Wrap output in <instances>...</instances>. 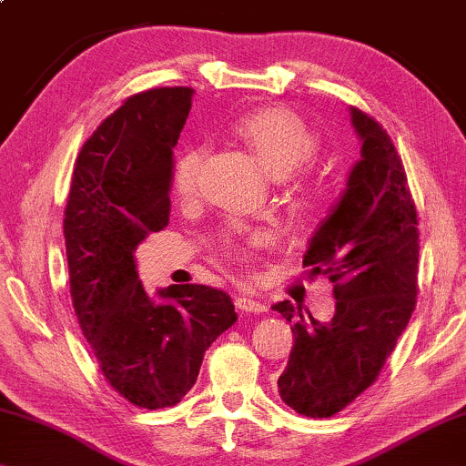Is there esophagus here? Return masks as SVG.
<instances>
[{
  "instance_id": "obj_1",
  "label": "esophagus",
  "mask_w": 466,
  "mask_h": 466,
  "mask_svg": "<svg viewBox=\"0 0 466 466\" xmlns=\"http://www.w3.org/2000/svg\"><path fill=\"white\" fill-rule=\"evenodd\" d=\"M235 306H238V310L241 312H267V304L252 291H241L239 296L235 298Z\"/></svg>"
}]
</instances>
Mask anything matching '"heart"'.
Segmentation results:
<instances>
[{
    "instance_id": "obj_1",
    "label": "heart",
    "mask_w": 466,
    "mask_h": 466,
    "mask_svg": "<svg viewBox=\"0 0 466 466\" xmlns=\"http://www.w3.org/2000/svg\"><path fill=\"white\" fill-rule=\"evenodd\" d=\"M233 133L246 143L264 164V168L275 177H288L293 170L304 167L314 158L319 149V139L310 127H308L298 114L285 108L256 110L241 116L233 125ZM202 162V152L198 147H189L177 156L170 173V185L175 196L187 199L198 189V170ZM298 202H306L310 189L299 185ZM258 238L246 241H227V252L235 258H243L249 246H254Z\"/></svg>"
}]
</instances>
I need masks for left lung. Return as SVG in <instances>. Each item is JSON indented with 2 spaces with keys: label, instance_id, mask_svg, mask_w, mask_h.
I'll use <instances>...</instances> for the list:
<instances>
[{
  "label": "left lung",
  "instance_id": "8db88e82",
  "mask_svg": "<svg viewBox=\"0 0 466 466\" xmlns=\"http://www.w3.org/2000/svg\"><path fill=\"white\" fill-rule=\"evenodd\" d=\"M360 158L308 239L304 267L335 283L331 323H306L289 299L293 350L279 396L298 414L327 419L373 385L417 304L419 228L406 173L383 127L350 108Z\"/></svg>",
  "mask_w": 466,
  "mask_h": 466
}]
</instances>
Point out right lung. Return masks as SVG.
I'll return each instance as SVG.
<instances>
[{"label": "right lung", "mask_w": 466, "mask_h": 466, "mask_svg": "<svg viewBox=\"0 0 466 466\" xmlns=\"http://www.w3.org/2000/svg\"><path fill=\"white\" fill-rule=\"evenodd\" d=\"M193 93L149 89L106 118L81 147L64 212L78 325L112 388L147 410L181 402L206 350L238 320L208 285L149 296L135 262L139 241L168 225L173 147Z\"/></svg>", "instance_id": "1"}]
</instances>
